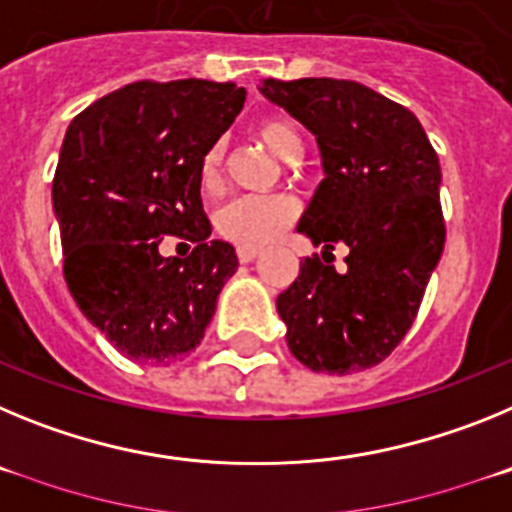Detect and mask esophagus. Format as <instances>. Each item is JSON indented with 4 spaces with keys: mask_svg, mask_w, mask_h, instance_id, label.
<instances>
[{
    "mask_svg": "<svg viewBox=\"0 0 512 512\" xmlns=\"http://www.w3.org/2000/svg\"><path fill=\"white\" fill-rule=\"evenodd\" d=\"M235 253H238V261H243V264H248V261H253L256 256H259V248H246V246H238L235 248Z\"/></svg>",
    "mask_w": 512,
    "mask_h": 512,
    "instance_id": "obj_1",
    "label": "esophagus"
}]
</instances>
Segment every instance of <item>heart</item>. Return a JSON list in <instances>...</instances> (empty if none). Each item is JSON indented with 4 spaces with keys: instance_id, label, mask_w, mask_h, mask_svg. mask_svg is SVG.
Segmentation results:
<instances>
[{
    "instance_id": "obj_1",
    "label": "heart",
    "mask_w": 512,
    "mask_h": 512,
    "mask_svg": "<svg viewBox=\"0 0 512 512\" xmlns=\"http://www.w3.org/2000/svg\"><path fill=\"white\" fill-rule=\"evenodd\" d=\"M253 133L269 151H274L282 161H289V164L300 161L302 151H305V140H302L300 128L284 115H264L261 120H256ZM223 169L225 143L223 140H215L202 153V187H220L223 184ZM297 215H300V205H297V200L287 197V194H269V197L246 194V197H235L233 202L217 210L215 228L225 241L235 243V246L264 248L277 241L279 235L295 223Z\"/></svg>"
}]
</instances>
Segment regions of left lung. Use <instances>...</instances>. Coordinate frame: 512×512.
<instances>
[{
	"label": "left lung",
	"instance_id": "obj_1",
	"mask_svg": "<svg viewBox=\"0 0 512 512\" xmlns=\"http://www.w3.org/2000/svg\"><path fill=\"white\" fill-rule=\"evenodd\" d=\"M261 92L318 138L325 179L300 233L325 255L349 246V269L315 253L277 297L287 346L323 374L382 364L400 346L446 243L441 164L418 117L359 81L261 79Z\"/></svg>",
	"mask_w": 512,
	"mask_h": 512
}]
</instances>
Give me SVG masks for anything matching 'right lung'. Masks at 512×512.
Segmentation results:
<instances>
[{
	"instance_id": "add662e5",
	"label": "right lung",
	"mask_w": 512,
	"mask_h": 512,
	"mask_svg": "<svg viewBox=\"0 0 512 512\" xmlns=\"http://www.w3.org/2000/svg\"><path fill=\"white\" fill-rule=\"evenodd\" d=\"M246 102L233 81H135L79 112L66 130L53 210L63 277L81 312L140 364H174L200 346L238 259L210 241L200 161ZM164 234L187 260L157 253Z\"/></svg>"
}]
</instances>
